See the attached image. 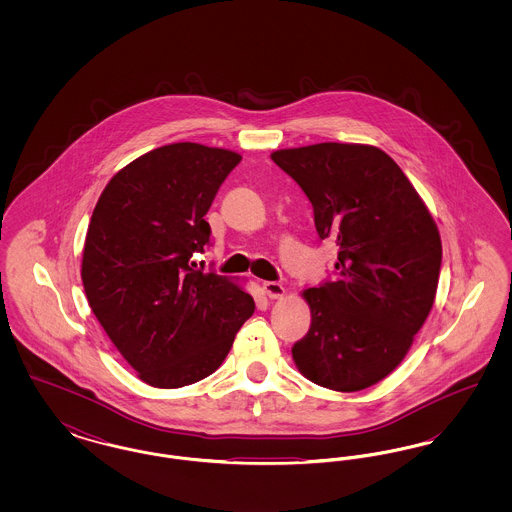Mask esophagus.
<instances>
[{
    "instance_id": "1",
    "label": "esophagus",
    "mask_w": 512,
    "mask_h": 512,
    "mask_svg": "<svg viewBox=\"0 0 512 512\" xmlns=\"http://www.w3.org/2000/svg\"><path fill=\"white\" fill-rule=\"evenodd\" d=\"M263 292L267 293L270 299H278V297H282L286 293V290L278 282H263Z\"/></svg>"
}]
</instances>
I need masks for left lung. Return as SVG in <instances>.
<instances>
[{
  "instance_id": "obj_1",
  "label": "left lung",
  "mask_w": 512,
  "mask_h": 512,
  "mask_svg": "<svg viewBox=\"0 0 512 512\" xmlns=\"http://www.w3.org/2000/svg\"><path fill=\"white\" fill-rule=\"evenodd\" d=\"M309 197L320 240L340 245L336 278L303 292L311 328L292 347L322 388L359 391L405 359L438 290V226L388 153L324 142L274 151Z\"/></svg>"
}]
</instances>
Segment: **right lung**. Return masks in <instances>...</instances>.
Segmentation results:
<instances>
[{"instance_id":"add662e5","label":"right lung","mask_w":512,"mask_h":512,"mask_svg":"<svg viewBox=\"0 0 512 512\" xmlns=\"http://www.w3.org/2000/svg\"><path fill=\"white\" fill-rule=\"evenodd\" d=\"M242 161L234 151L180 142L117 172L92 213L82 284L94 315L140 380L182 388L213 374L255 311L249 293L203 272V219Z\"/></svg>"}]
</instances>
